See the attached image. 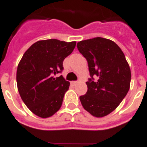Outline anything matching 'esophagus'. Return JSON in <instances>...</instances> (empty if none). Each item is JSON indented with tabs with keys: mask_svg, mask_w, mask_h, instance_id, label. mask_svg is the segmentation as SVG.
<instances>
[{
	"mask_svg": "<svg viewBox=\"0 0 147 147\" xmlns=\"http://www.w3.org/2000/svg\"><path fill=\"white\" fill-rule=\"evenodd\" d=\"M77 83H78V81H71V84L73 85V86H74V85H76Z\"/></svg>",
	"mask_w": 147,
	"mask_h": 147,
	"instance_id": "esophagus-1",
	"label": "esophagus"
}]
</instances>
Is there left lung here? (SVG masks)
I'll list each match as a JSON object with an SVG mask.
<instances>
[{"label": "left lung", "mask_w": 147, "mask_h": 147, "mask_svg": "<svg viewBox=\"0 0 147 147\" xmlns=\"http://www.w3.org/2000/svg\"><path fill=\"white\" fill-rule=\"evenodd\" d=\"M77 47L87 59L91 77L86 82L87 92L80 96L81 105L96 117L108 115L130 88L131 75L125 55L114 42L105 38L82 40Z\"/></svg>", "instance_id": "left-lung-1"}]
</instances>
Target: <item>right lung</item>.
<instances>
[{
  "label": "right lung",
  "instance_id": "1",
  "mask_svg": "<svg viewBox=\"0 0 147 147\" xmlns=\"http://www.w3.org/2000/svg\"><path fill=\"white\" fill-rule=\"evenodd\" d=\"M76 42L45 39L34 43L18 65L16 81L22 101L35 115L48 118L62 105L70 83L62 76L63 62L73 51Z\"/></svg>",
  "mask_w": 147,
  "mask_h": 147
}]
</instances>
